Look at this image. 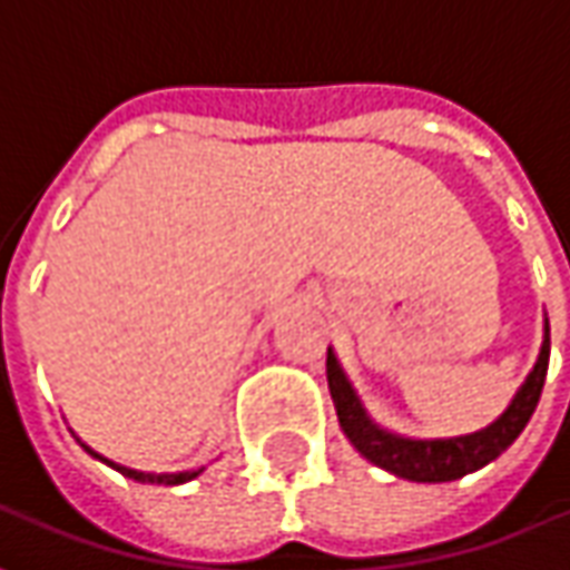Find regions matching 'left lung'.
Instances as JSON below:
<instances>
[{
    "label": "left lung",
    "mask_w": 570,
    "mask_h": 570,
    "mask_svg": "<svg viewBox=\"0 0 570 570\" xmlns=\"http://www.w3.org/2000/svg\"><path fill=\"white\" fill-rule=\"evenodd\" d=\"M547 366H550V321L543 317V342H540L538 360L498 419L482 430L464 433V436L419 440V436L394 433V430L382 428L372 419L363 406V400H360L357 387L351 384L347 372L342 370L333 347L326 351L330 394H333L338 424L345 430L351 445L370 464L382 466L387 473L409 479V482H454L466 473H476L485 464H491L498 454L507 452L538 409Z\"/></svg>",
    "instance_id": "1"
}]
</instances>
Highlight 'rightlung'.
<instances>
[{"label": "right lung", "instance_id": "right-lung-1", "mask_svg": "<svg viewBox=\"0 0 570 570\" xmlns=\"http://www.w3.org/2000/svg\"><path fill=\"white\" fill-rule=\"evenodd\" d=\"M72 436H76V433H72ZM76 440H79V436H76ZM79 445L85 449V452L91 454V458H97V461H104V464H109L112 470H118L121 476L134 479V482H149V485H183V482L200 476V473L207 470V466L200 464V466H191V470H179V473H146V470H134V466H125V464H116V461H109V458H104L100 452H94L91 445H85L81 440H79Z\"/></svg>", "mask_w": 570, "mask_h": 570}]
</instances>
